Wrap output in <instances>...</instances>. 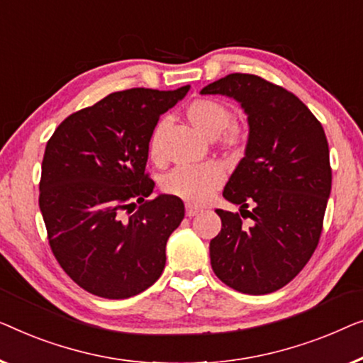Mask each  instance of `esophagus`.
<instances>
[{
    "label": "esophagus",
    "instance_id": "1",
    "mask_svg": "<svg viewBox=\"0 0 363 363\" xmlns=\"http://www.w3.org/2000/svg\"><path fill=\"white\" fill-rule=\"evenodd\" d=\"M199 212H201V208H197V207H194V206H186V216L187 217L197 216Z\"/></svg>",
    "mask_w": 363,
    "mask_h": 363
}]
</instances>
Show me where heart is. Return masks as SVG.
Wrapping results in <instances>:
<instances>
[{
  "label": "heart",
  "mask_w": 363,
  "mask_h": 363,
  "mask_svg": "<svg viewBox=\"0 0 363 363\" xmlns=\"http://www.w3.org/2000/svg\"><path fill=\"white\" fill-rule=\"evenodd\" d=\"M186 116L199 131L206 136H216L218 146L223 150L238 152L248 143V130L242 123L233 121L230 106L216 99H196L186 106ZM166 121L161 120L151 130L147 140V155L155 164L164 161L162 152V135ZM225 179L223 167L217 162H207L201 166H182L172 171L164 179L162 189L172 197L181 199L194 206H202L212 194L222 186Z\"/></svg>",
  "instance_id": "b5f03b06"
}]
</instances>
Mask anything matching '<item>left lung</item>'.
Instances as JSON below:
<instances>
[{"mask_svg": "<svg viewBox=\"0 0 363 363\" xmlns=\"http://www.w3.org/2000/svg\"><path fill=\"white\" fill-rule=\"evenodd\" d=\"M202 94L233 96L250 125L247 152L223 189V197L242 208L216 211L222 228L211 240L212 269L240 293H273L318 248L333 184L328 138L293 91L258 75H225Z\"/></svg>", "mask_w": 363, "mask_h": 363, "instance_id": "1", "label": "left lung"}]
</instances>
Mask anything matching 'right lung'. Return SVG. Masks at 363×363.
Wrapping results in <instances>:
<instances>
[{
  "instance_id": "right-lung-1",
  "label": "right lung",
  "mask_w": 363,
  "mask_h": 363,
  "mask_svg": "<svg viewBox=\"0 0 363 363\" xmlns=\"http://www.w3.org/2000/svg\"><path fill=\"white\" fill-rule=\"evenodd\" d=\"M189 91L128 89L69 115L49 138L39 207L55 259L74 283L126 299L156 283L166 243L184 218L181 199H147L151 130Z\"/></svg>"
}]
</instances>
